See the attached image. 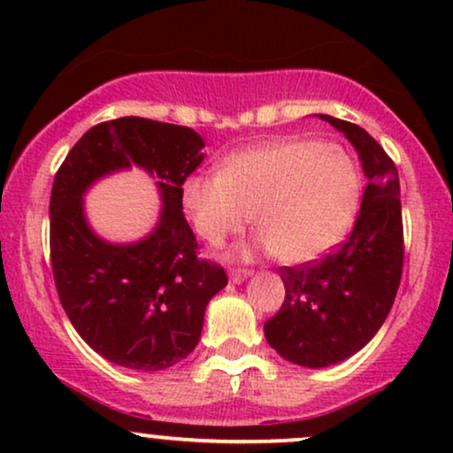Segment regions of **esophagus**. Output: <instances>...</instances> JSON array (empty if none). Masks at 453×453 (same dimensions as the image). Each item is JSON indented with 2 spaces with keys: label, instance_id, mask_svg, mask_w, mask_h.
I'll return each instance as SVG.
<instances>
[{
  "label": "esophagus",
  "instance_id": "34e87169",
  "mask_svg": "<svg viewBox=\"0 0 453 453\" xmlns=\"http://www.w3.org/2000/svg\"><path fill=\"white\" fill-rule=\"evenodd\" d=\"M249 277H251V273H247V270H232L230 273V283L234 285H241L247 280Z\"/></svg>",
  "mask_w": 453,
  "mask_h": 453
}]
</instances>
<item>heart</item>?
Here are the masks:
<instances>
[{"instance_id":"heart-1","label":"heart","mask_w":453,"mask_h":453,"mask_svg":"<svg viewBox=\"0 0 453 453\" xmlns=\"http://www.w3.org/2000/svg\"><path fill=\"white\" fill-rule=\"evenodd\" d=\"M360 202V174L345 150L303 138H277L238 150L217 174H191L180 206L197 236L219 247L251 221L259 234L234 257L274 253L309 264L342 241Z\"/></svg>"}]
</instances>
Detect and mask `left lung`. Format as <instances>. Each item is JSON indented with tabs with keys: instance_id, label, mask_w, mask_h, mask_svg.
Returning a JSON list of instances; mask_svg holds the SVG:
<instances>
[{
	"instance_id": "1",
	"label": "left lung",
	"mask_w": 453,
	"mask_h": 453,
	"mask_svg": "<svg viewBox=\"0 0 453 453\" xmlns=\"http://www.w3.org/2000/svg\"><path fill=\"white\" fill-rule=\"evenodd\" d=\"M351 142L368 187L347 241L321 262L280 268L283 306L264 324L268 345L306 368L339 364L371 342L396 298L403 274L398 170L366 129L317 114Z\"/></svg>"
}]
</instances>
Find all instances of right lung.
Here are the masks:
<instances>
[{"label":"right lung","mask_w":453,"mask_h":453,"mask_svg":"<svg viewBox=\"0 0 453 453\" xmlns=\"http://www.w3.org/2000/svg\"><path fill=\"white\" fill-rule=\"evenodd\" d=\"M191 127L121 117L91 127L72 147L50 194V262L61 306L81 339L117 366L155 372L196 349L211 298L227 285L221 266L196 257L180 185L204 161ZM140 167L156 179L154 230L112 243L90 227L86 191L106 175Z\"/></svg>","instance_id":"1"}]
</instances>
